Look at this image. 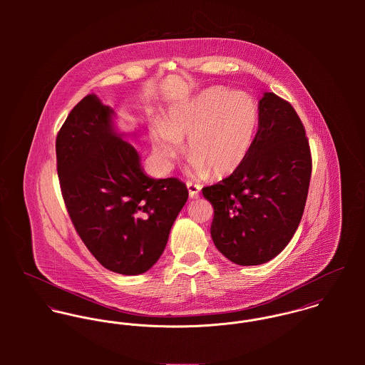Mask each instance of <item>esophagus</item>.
Segmentation results:
<instances>
[{
    "label": "esophagus",
    "instance_id": "34e87169",
    "mask_svg": "<svg viewBox=\"0 0 365 365\" xmlns=\"http://www.w3.org/2000/svg\"><path fill=\"white\" fill-rule=\"evenodd\" d=\"M187 188H188V192H190V197L191 198H197L200 191H201V185L200 184H194L191 181L187 182Z\"/></svg>",
    "mask_w": 365,
    "mask_h": 365
}]
</instances>
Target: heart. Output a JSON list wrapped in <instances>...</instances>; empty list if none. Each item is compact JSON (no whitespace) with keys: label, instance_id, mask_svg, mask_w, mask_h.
Instances as JSON below:
<instances>
[{"label":"heart","instance_id":"obj_1","mask_svg":"<svg viewBox=\"0 0 365 365\" xmlns=\"http://www.w3.org/2000/svg\"><path fill=\"white\" fill-rule=\"evenodd\" d=\"M257 125L259 109L252 96L210 87L152 125L153 153L163 167H171L184 153L181 142L187 139L194 175H227L245 163Z\"/></svg>","mask_w":365,"mask_h":365}]
</instances>
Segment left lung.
I'll list each match as a JSON object with an SVG mask.
<instances>
[{
  "label": "left lung",
  "instance_id": "1",
  "mask_svg": "<svg viewBox=\"0 0 365 365\" xmlns=\"http://www.w3.org/2000/svg\"><path fill=\"white\" fill-rule=\"evenodd\" d=\"M312 173L305 128L288 101L264 93L259 130L245 163L227 178L202 188L213 207L210 236L239 265L278 256L304 215Z\"/></svg>",
  "mask_w": 365,
  "mask_h": 365
}]
</instances>
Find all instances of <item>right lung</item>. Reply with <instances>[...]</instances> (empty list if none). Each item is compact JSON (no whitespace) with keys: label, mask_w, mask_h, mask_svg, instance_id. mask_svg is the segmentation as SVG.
Returning <instances> with one entry per match:
<instances>
[{"label":"right lung","mask_w":365,"mask_h":365,"mask_svg":"<svg viewBox=\"0 0 365 365\" xmlns=\"http://www.w3.org/2000/svg\"><path fill=\"white\" fill-rule=\"evenodd\" d=\"M113 109L94 94L68 113L56 138L57 174L70 219L109 271L138 275L163 255L188 200L178 178H150L136 149L113 126Z\"/></svg>","instance_id":"right-lung-1"}]
</instances>
